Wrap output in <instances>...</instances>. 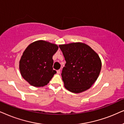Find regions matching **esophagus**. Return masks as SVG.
I'll list each match as a JSON object with an SVG mask.
<instances>
[{"instance_id": "34e87169", "label": "esophagus", "mask_w": 124, "mask_h": 124, "mask_svg": "<svg viewBox=\"0 0 124 124\" xmlns=\"http://www.w3.org/2000/svg\"><path fill=\"white\" fill-rule=\"evenodd\" d=\"M57 73L58 74H59L61 73V70H57Z\"/></svg>"}]
</instances>
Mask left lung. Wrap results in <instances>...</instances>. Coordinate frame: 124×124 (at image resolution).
Segmentation results:
<instances>
[{
    "instance_id": "1",
    "label": "left lung",
    "mask_w": 124,
    "mask_h": 124,
    "mask_svg": "<svg viewBox=\"0 0 124 124\" xmlns=\"http://www.w3.org/2000/svg\"><path fill=\"white\" fill-rule=\"evenodd\" d=\"M66 63L61 74L64 86L78 93L90 88L97 80L101 69L98 54L85 43L59 45Z\"/></svg>"
}]
</instances>
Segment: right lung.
Here are the masks:
<instances>
[{
	"label": "right lung",
	"instance_id": "1",
	"mask_svg": "<svg viewBox=\"0 0 124 124\" xmlns=\"http://www.w3.org/2000/svg\"><path fill=\"white\" fill-rule=\"evenodd\" d=\"M58 46L44 40L31 43L23 52L19 61L21 75L31 85L45 86L56 73L53 69V56Z\"/></svg>",
	"mask_w": 124,
	"mask_h": 124
}]
</instances>
